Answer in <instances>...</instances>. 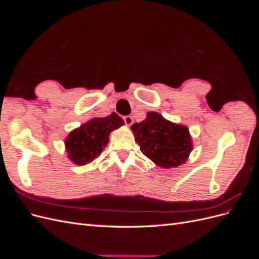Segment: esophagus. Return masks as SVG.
Listing matches in <instances>:
<instances>
[{"mask_svg": "<svg viewBox=\"0 0 259 259\" xmlns=\"http://www.w3.org/2000/svg\"><path fill=\"white\" fill-rule=\"evenodd\" d=\"M123 120H124L125 124L127 125V126H131V125L133 124V122H134V120H133V117H132L131 115H126V116H124V117H123Z\"/></svg>", "mask_w": 259, "mask_h": 259, "instance_id": "1", "label": "esophagus"}]
</instances>
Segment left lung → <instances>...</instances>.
<instances>
[{"label":"left lung","mask_w":259,"mask_h":259,"mask_svg":"<svg viewBox=\"0 0 259 259\" xmlns=\"http://www.w3.org/2000/svg\"><path fill=\"white\" fill-rule=\"evenodd\" d=\"M132 131L140 151L160 167H177L192 151L188 127L164 119L158 112H148L144 121L132 125Z\"/></svg>","instance_id":"obj_1"}]
</instances>
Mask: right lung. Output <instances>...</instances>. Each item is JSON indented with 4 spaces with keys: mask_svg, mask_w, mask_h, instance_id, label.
Listing matches in <instances>:
<instances>
[{
    "mask_svg": "<svg viewBox=\"0 0 259 259\" xmlns=\"http://www.w3.org/2000/svg\"><path fill=\"white\" fill-rule=\"evenodd\" d=\"M124 124L121 116L111 113L106 117H94L73 130L65 140L68 158L76 165H85L103 152L110 133Z\"/></svg>",
    "mask_w": 259,
    "mask_h": 259,
    "instance_id": "add662e5",
    "label": "right lung"
}]
</instances>
